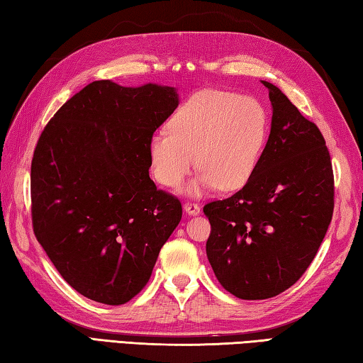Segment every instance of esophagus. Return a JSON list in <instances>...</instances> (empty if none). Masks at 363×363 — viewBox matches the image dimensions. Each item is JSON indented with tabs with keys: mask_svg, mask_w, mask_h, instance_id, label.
I'll return each instance as SVG.
<instances>
[{
	"mask_svg": "<svg viewBox=\"0 0 363 363\" xmlns=\"http://www.w3.org/2000/svg\"><path fill=\"white\" fill-rule=\"evenodd\" d=\"M183 208L191 216H196V215L201 213V207L197 203H194V202H186V203L183 205Z\"/></svg>",
	"mask_w": 363,
	"mask_h": 363,
	"instance_id": "esophagus-1",
	"label": "esophagus"
}]
</instances>
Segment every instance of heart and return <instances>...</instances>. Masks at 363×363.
<instances>
[{"label":"heart","mask_w":363,"mask_h":363,"mask_svg":"<svg viewBox=\"0 0 363 363\" xmlns=\"http://www.w3.org/2000/svg\"><path fill=\"white\" fill-rule=\"evenodd\" d=\"M269 134V113L255 96L207 88L189 96L169 121L150 135L148 156L164 186H177L197 166L184 193L245 186L255 174Z\"/></svg>","instance_id":"b5f03b06"}]
</instances>
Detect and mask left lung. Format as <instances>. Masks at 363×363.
<instances>
[{"label": "left lung", "instance_id": "left-lung-1", "mask_svg": "<svg viewBox=\"0 0 363 363\" xmlns=\"http://www.w3.org/2000/svg\"><path fill=\"white\" fill-rule=\"evenodd\" d=\"M272 128L245 186L203 213L207 257L232 296L264 300L289 289L323 243L333 215V170L319 128L270 82Z\"/></svg>", "mask_w": 363, "mask_h": 363}]
</instances>
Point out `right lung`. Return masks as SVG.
Segmentation results:
<instances>
[{"instance_id":"obj_1","label":"right lung","mask_w":363,"mask_h":363,"mask_svg":"<svg viewBox=\"0 0 363 363\" xmlns=\"http://www.w3.org/2000/svg\"><path fill=\"white\" fill-rule=\"evenodd\" d=\"M179 106L172 86L96 80L47 123L31 161L33 230L82 296L123 305L152 277L182 220L150 179L148 140Z\"/></svg>"}]
</instances>
